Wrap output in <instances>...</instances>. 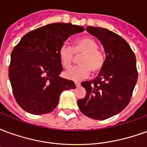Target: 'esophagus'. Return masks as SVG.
Segmentation results:
<instances>
[{
    "mask_svg": "<svg viewBox=\"0 0 147 147\" xmlns=\"http://www.w3.org/2000/svg\"><path fill=\"white\" fill-rule=\"evenodd\" d=\"M75 84H76V86H80V82H79V81H75Z\"/></svg>",
    "mask_w": 147,
    "mask_h": 147,
    "instance_id": "obj_1",
    "label": "esophagus"
}]
</instances>
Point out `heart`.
Segmentation results:
<instances>
[{"instance_id": "obj_1", "label": "heart", "mask_w": 147, "mask_h": 147, "mask_svg": "<svg viewBox=\"0 0 147 147\" xmlns=\"http://www.w3.org/2000/svg\"><path fill=\"white\" fill-rule=\"evenodd\" d=\"M98 44L90 37H83L76 39L72 48L64 44L59 49V59L62 67L67 69L71 66L75 59V55L80 56L79 64L67 71L64 76L72 80H80L89 76L90 71L93 73H98L102 70L105 62L104 52L99 49Z\"/></svg>"}]
</instances>
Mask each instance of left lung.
<instances>
[{
	"label": "left lung",
	"instance_id": "left-lung-1",
	"mask_svg": "<svg viewBox=\"0 0 147 147\" xmlns=\"http://www.w3.org/2000/svg\"><path fill=\"white\" fill-rule=\"evenodd\" d=\"M86 30L102 42L106 57L98 76L81 83L86 94L77 103L86 117L105 120L120 113L129 104L138 80L136 56L128 43L117 34L90 26Z\"/></svg>",
	"mask_w": 147,
	"mask_h": 147
}]
</instances>
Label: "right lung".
<instances>
[{
	"label": "right lung",
	"instance_id": "right-lung-1",
	"mask_svg": "<svg viewBox=\"0 0 147 147\" xmlns=\"http://www.w3.org/2000/svg\"><path fill=\"white\" fill-rule=\"evenodd\" d=\"M84 30L71 24L55 23L31 30L11 52L8 76L18 105L34 115L53 111L65 90L75 89L71 80L59 75L63 71L59 49L71 35Z\"/></svg>",
	"mask_w": 147,
	"mask_h": 147
}]
</instances>
